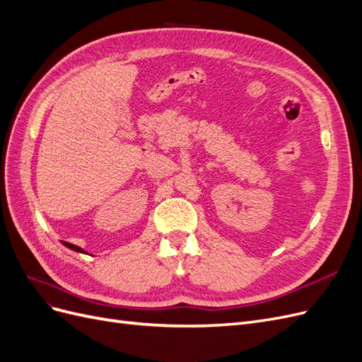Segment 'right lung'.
<instances>
[{
	"mask_svg": "<svg viewBox=\"0 0 362 362\" xmlns=\"http://www.w3.org/2000/svg\"><path fill=\"white\" fill-rule=\"evenodd\" d=\"M63 245L66 246V247H69V249H72V250H76V252H84L81 247H78V246H75V245H71V243H66V242H63Z\"/></svg>",
	"mask_w": 362,
	"mask_h": 362,
	"instance_id": "1",
	"label": "right lung"
}]
</instances>
